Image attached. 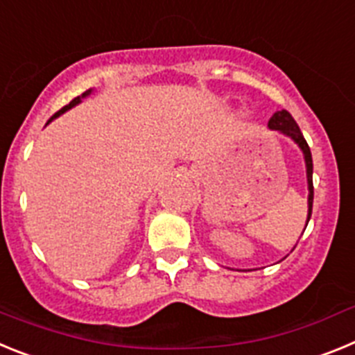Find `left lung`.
<instances>
[{
  "mask_svg": "<svg viewBox=\"0 0 355 355\" xmlns=\"http://www.w3.org/2000/svg\"><path fill=\"white\" fill-rule=\"evenodd\" d=\"M268 128H270V130L279 131V133L286 135V137H290V139L300 147V150H302L304 162H306L307 190H309V196H307V220H306V225H307V222H309V218H311V211H313V158H311V150H309V146H307V142H306V139H304V135H302V131H300V128L297 126L295 119L291 117L290 112H286V110L275 112V114L270 117V121H268Z\"/></svg>",
  "mask_w": 355,
  "mask_h": 355,
  "instance_id": "obj_1",
  "label": "left lung"
}]
</instances>
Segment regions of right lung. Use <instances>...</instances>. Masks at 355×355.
I'll use <instances>...</instances> for the list:
<instances>
[{
  "label": "right lung",
  "mask_w": 355,
  "mask_h": 355,
  "mask_svg": "<svg viewBox=\"0 0 355 355\" xmlns=\"http://www.w3.org/2000/svg\"><path fill=\"white\" fill-rule=\"evenodd\" d=\"M90 94H92V89H89V90H87V92H83V94H81V96L74 97V99H72V101H71V103H69V105H65V106H64V108H62V110H58V112H56V114H55V115H53V117H51V119H49V121H48V124H49V122H51V121H53V119H56V117H58V115L65 114V112H67V110H71V108H72V106H76V105H80V103H81V99H83V97H87V96H90Z\"/></svg>",
  "instance_id": "right-lung-1"
}]
</instances>
